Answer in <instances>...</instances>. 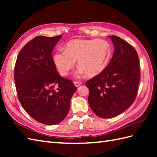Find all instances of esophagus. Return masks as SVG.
Listing matches in <instances>:
<instances>
[{"label": "esophagus", "mask_w": 157, "mask_h": 157, "mask_svg": "<svg viewBox=\"0 0 157 157\" xmlns=\"http://www.w3.org/2000/svg\"><path fill=\"white\" fill-rule=\"evenodd\" d=\"M74 84L76 86V87H78L79 86H80L82 84V82H78V81H75L74 82Z\"/></svg>", "instance_id": "1"}]
</instances>
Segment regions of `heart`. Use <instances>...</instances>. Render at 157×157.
<instances>
[{
    "mask_svg": "<svg viewBox=\"0 0 157 157\" xmlns=\"http://www.w3.org/2000/svg\"><path fill=\"white\" fill-rule=\"evenodd\" d=\"M63 49L58 50L52 56L57 71L63 76L69 74L77 60L80 67L79 74L97 76L107 67L113 55L111 44L102 39L71 40Z\"/></svg>",
    "mask_w": 157,
    "mask_h": 157,
    "instance_id": "heart-1",
    "label": "heart"
}]
</instances>
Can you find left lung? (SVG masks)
I'll return each instance as SVG.
<instances>
[{"mask_svg":"<svg viewBox=\"0 0 157 157\" xmlns=\"http://www.w3.org/2000/svg\"><path fill=\"white\" fill-rule=\"evenodd\" d=\"M109 38L114 53L106 69L86 82L88 103L101 118H112L131 106L137 95L140 82L138 53L128 42L116 36Z\"/></svg>","mask_w":157,"mask_h":157,"instance_id":"8db88e82","label":"left lung"}]
</instances>
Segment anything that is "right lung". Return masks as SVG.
Instances as JSON below:
<instances>
[{"label": "right lung", "mask_w": 157, "mask_h": 157, "mask_svg": "<svg viewBox=\"0 0 157 157\" xmlns=\"http://www.w3.org/2000/svg\"><path fill=\"white\" fill-rule=\"evenodd\" d=\"M62 36H37L21 50L14 79L19 102L33 119L45 125L61 123L67 115L77 88L60 76L52 52Z\"/></svg>", "instance_id": "add662e5"}]
</instances>
